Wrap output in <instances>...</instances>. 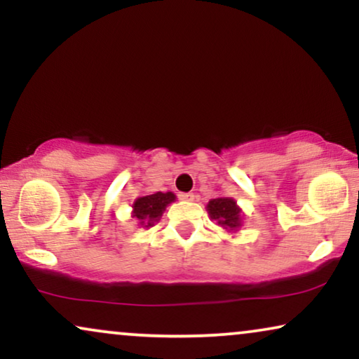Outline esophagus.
Segmentation results:
<instances>
[{
    "instance_id": "obj_1",
    "label": "esophagus",
    "mask_w": 359,
    "mask_h": 359,
    "mask_svg": "<svg viewBox=\"0 0 359 359\" xmlns=\"http://www.w3.org/2000/svg\"><path fill=\"white\" fill-rule=\"evenodd\" d=\"M178 196H180L181 201H193L194 199L193 193H180Z\"/></svg>"
}]
</instances>
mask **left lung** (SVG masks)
Listing matches in <instances>:
<instances>
[{
	"label": "left lung",
	"mask_w": 359,
	"mask_h": 359,
	"mask_svg": "<svg viewBox=\"0 0 359 359\" xmlns=\"http://www.w3.org/2000/svg\"><path fill=\"white\" fill-rule=\"evenodd\" d=\"M210 219L215 220L225 230H237L242 225V209L232 198H215L208 204Z\"/></svg>",
	"instance_id": "8db88e82"
}]
</instances>
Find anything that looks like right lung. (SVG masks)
Listing matches in <instances>:
<instances>
[{
    "label": "right lung",
    "mask_w": 359,
    "mask_h": 359,
    "mask_svg": "<svg viewBox=\"0 0 359 359\" xmlns=\"http://www.w3.org/2000/svg\"><path fill=\"white\" fill-rule=\"evenodd\" d=\"M176 196L173 193H155L149 196H142V198L134 201L132 205V217L139 220L142 227H151L155 222H158L161 214L166 209V205L173 203Z\"/></svg>",
    "instance_id": "right-lung-1"
}]
</instances>
